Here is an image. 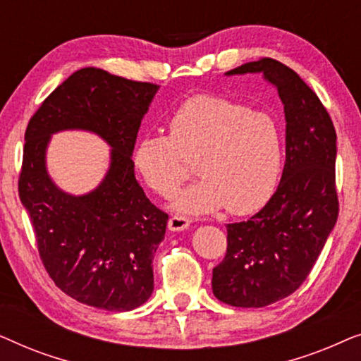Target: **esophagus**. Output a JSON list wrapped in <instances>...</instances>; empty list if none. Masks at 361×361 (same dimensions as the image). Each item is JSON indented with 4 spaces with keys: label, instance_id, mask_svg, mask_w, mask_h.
Returning a JSON list of instances; mask_svg holds the SVG:
<instances>
[{
    "label": "esophagus",
    "instance_id": "1",
    "mask_svg": "<svg viewBox=\"0 0 361 361\" xmlns=\"http://www.w3.org/2000/svg\"><path fill=\"white\" fill-rule=\"evenodd\" d=\"M169 226L171 231H182V230H187L190 226V220L185 219V216H172L169 219Z\"/></svg>",
    "mask_w": 361,
    "mask_h": 361
}]
</instances>
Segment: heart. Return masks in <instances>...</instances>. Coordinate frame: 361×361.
I'll return each instance as SVG.
<instances>
[{
    "mask_svg": "<svg viewBox=\"0 0 361 361\" xmlns=\"http://www.w3.org/2000/svg\"><path fill=\"white\" fill-rule=\"evenodd\" d=\"M187 162H195L200 180L176 197L172 210L199 215L225 205L233 215L251 214L269 200L278 182L279 123L228 98H190L169 120V137L146 135L133 151L136 172L161 195L172 194L185 179Z\"/></svg>",
    "mask_w": 361,
    "mask_h": 361,
    "instance_id": "b5f03b06",
    "label": "heart"
}]
</instances>
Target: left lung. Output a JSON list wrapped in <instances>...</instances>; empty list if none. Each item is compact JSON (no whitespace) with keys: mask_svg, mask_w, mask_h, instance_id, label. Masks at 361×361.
I'll use <instances>...</instances> for the list:
<instances>
[{"mask_svg":"<svg viewBox=\"0 0 361 361\" xmlns=\"http://www.w3.org/2000/svg\"><path fill=\"white\" fill-rule=\"evenodd\" d=\"M261 73L284 105L286 164L268 204L248 221L226 225V255L214 268L216 299L264 307L304 283L338 216L337 135L319 97L284 63L261 59L226 77Z\"/></svg>","mask_w":361,"mask_h":361,"instance_id":"1","label":"left lung"}]
</instances>
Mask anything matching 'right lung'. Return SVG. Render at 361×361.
I'll use <instances>...</instances> for the list:
<instances>
[{
  "mask_svg": "<svg viewBox=\"0 0 361 361\" xmlns=\"http://www.w3.org/2000/svg\"><path fill=\"white\" fill-rule=\"evenodd\" d=\"M157 90L154 83L80 68L44 100L24 136L19 199L39 255L57 288L92 307L126 312L154 289L152 259L169 216L137 184L131 156ZM61 130L93 132L112 147L107 174L87 195H68L48 176L47 147Z\"/></svg>",
  "mask_w": 361,
  "mask_h": 361,
  "instance_id": "1",
  "label": "right lung"
}]
</instances>
